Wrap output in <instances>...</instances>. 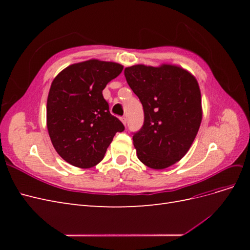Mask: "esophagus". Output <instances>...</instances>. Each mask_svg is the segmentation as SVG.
Returning <instances> with one entry per match:
<instances>
[{"label": "esophagus", "mask_w": 250, "mask_h": 250, "mask_svg": "<svg viewBox=\"0 0 250 250\" xmlns=\"http://www.w3.org/2000/svg\"><path fill=\"white\" fill-rule=\"evenodd\" d=\"M121 121H122V123H123L124 125H126V123H127V118H126V117H122V118H121Z\"/></svg>", "instance_id": "1"}]
</instances>
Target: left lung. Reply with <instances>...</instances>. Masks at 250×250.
Listing matches in <instances>:
<instances>
[{
  "mask_svg": "<svg viewBox=\"0 0 250 250\" xmlns=\"http://www.w3.org/2000/svg\"><path fill=\"white\" fill-rule=\"evenodd\" d=\"M125 77L143 105L145 121L133 135L139 160L163 170L183 158L197 135L202 120L201 93L197 79L184 67L134 64Z\"/></svg>",
  "mask_w": 250,
  "mask_h": 250,
  "instance_id": "1",
  "label": "left lung"
}]
</instances>
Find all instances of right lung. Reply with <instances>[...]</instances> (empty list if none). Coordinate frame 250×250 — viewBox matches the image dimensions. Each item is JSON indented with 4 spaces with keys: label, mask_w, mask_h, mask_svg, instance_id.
<instances>
[{
    "label": "right lung",
    "mask_w": 250,
    "mask_h": 250,
    "mask_svg": "<svg viewBox=\"0 0 250 250\" xmlns=\"http://www.w3.org/2000/svg\"><path fill=\"white\" fill-rule=\"evenodd\" d=\"M123 67L93 58L66 66L52 81L47 128L53 147L66 163L81 169L95 167L115 134L124 130L102 95Z\"/></svg>",
    "instance_id": "right-lung-1"
}]
</instances>
